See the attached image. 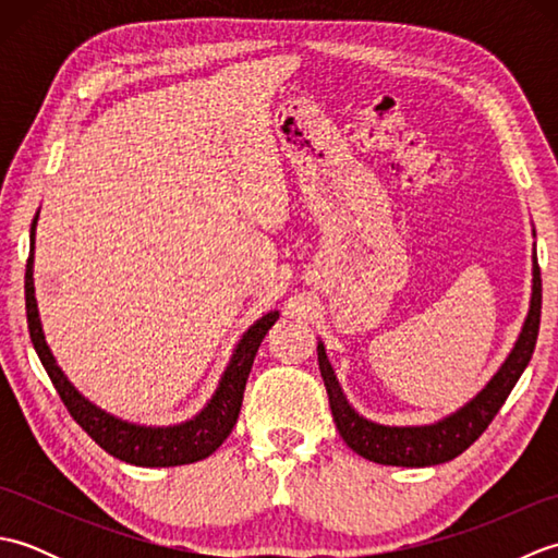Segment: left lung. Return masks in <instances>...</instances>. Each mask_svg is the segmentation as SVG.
<instances>
[{"instance_id":"obj_1","label":"left lung","mask_w":558,"mask_h":558,"mask_svg":"<svg viewBox=\"0 0 558 558\" xmlns=\"http://www.w3.org/2000/svg\"><path fill=\"white\" fill-rule=\"evenodd\" d=\"M539 314H542V278L537 256L532 260V300L525 326L520 330L515 348L501 364V369L494 374L492 381L482 388V393L472 398L465 408L448 414L441 422L426 426H384L360 417L350 408V402L342 396L338 378L330 366L326 350L318 342V369H322L324 384L328 390L330 412L338 432L354 453L378 462V465H398V468H429L438 462H448L458 458L462 450H468L484 429L492 424L496 412L501 410L506 398L511 396L520 374L535 352V342L539 333Z\"/></svg>"}]
</instances>
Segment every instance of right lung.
<instances>
[{"label": "right lung", "instance_id": "add662e5", "mask_svg": "<svg viewBox=\"0 0 558 558\" xmlns=\"http://www.w3.org/2000/svg\"><path fill=\"white\" fill-rule=\"evenodd\" d=\"M35 216L31 225V254L26 264V316L33 348L45 366L47 376L54 384L59 398L66 405L71 417L86 432L93 441L110 456L124 462H132L138 468H174L189 465V462L204 460L210 453H216L225 438L230 436L232 426L236 424L242 410L244 386L248 372H252L254 357L258 352L260 340L266 338L268 328L278 322V312H270L264 318L246 330L240 345H236L230 366L222 374V381L210 398L208 405L201 410L194 420L177 426H141L132 422H122L112 417L105 410L96 408L93 402L83 398L78 390L69 384L64 372L59 369L50 348H47L38 304H35V288H33V246H35Z\"/></svg>", "mask_w": 558, "mask_h": 558}]
</instances>
